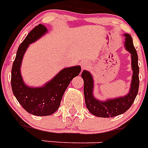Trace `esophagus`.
<instances>
[{
	"label": "esophagus",
	"mask_w": 148,
	"mask_h": 148,
	"mask_svg": "<svg viewBox=\"0 0 148 148\" xmlns=\"http://www.w3.org/2000/svg\"><path fill=\"white\" fill-rule=\"evenodd\" d=\"M89 66H90V64H89V62H87V61H84V62L82 64V69H86V68L89 67Z\"/></svg>",
	"instance_id": "1"
}]
</instances>
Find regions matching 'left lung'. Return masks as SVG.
<instances>
[{
    "mask_svg": "<svg viewBox=\"0 0 148 148\" xmlns=\"http://www.w3.org/2000/svg\"><path fill=\"white\" fill-rule=\"evenodd\" d=\"M125 49L131 54V66L133 70L130 91L122 97L98 100L93 96V78L90 72L83 70L82 77L84 79V94L85 98L86 107L92 115L102 118H110L125 113L131 107L136 97L139 86L138 65V55L133 44V39L129 34H125Z\"/></svg>",
    "mask_w": 148,
    "mask_h": 148,
    "instance_id": "1",
    "label": "left lung"
}]
</instances>
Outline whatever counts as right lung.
<instances>
[{
    "label": "right lung",
    "instance_id": "right-lung-1",
    "mask_svg": "<svg viewBox=\"0 0 148 148\" xmlns=\"http://www.w3.org/2000/svg\"><path fill=\"white\" fill-rule=\"evenodd\" d=\"M47 32V27L39 24L27 35L18 47L12 68L11 85L13 94L26 111L39 116H49L58 109L68 85L81 72L80 66L64 68L40 87H29L24 83L21 74L23 55L30 44L42 37Z\"/></svg>",
    "mask_w": 148,
    "mask_h": 148
}]
</instances>
